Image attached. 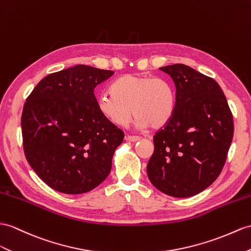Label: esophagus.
<instances>
[{
  "label": "esophagus",
  "mask_w": 251,
  "mask_h": 251,
  "mask_svg": "<svg viewBox=\"0 0 251 251\" xmlns=\"http://www.w3.org/2000/svg\"><path fill=\"white\" fill-rule=\"evenodd\" d=\"M140 137L139 136H134V135H126V142H137V140H139Z\"/></svg>",
  "instance_id": "34e87169"
}]
</instances>
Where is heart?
Listing matches in <instances>:
<instances>
[{
    "label": "heart",
    "instance_id": "heart-1",
    "mask_svg": "<svg viewBox=\"0 0 251 251\" xmlns=\"http://www.w3.org/2000/svg\"><path fill=\"white\" fill-rule=\"evenodd\" d=\"M98 98V109L118 126H126L133 112L139 127H161L172 119L176 108L173 84L166 78L153 75H126ZM133 108L132 109L131 107Z\"/></svg>",
    "mask_w": 251,
    "mask_h": 251
}]
</instances>
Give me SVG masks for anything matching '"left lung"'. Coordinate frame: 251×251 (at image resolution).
<instances>
[{
	"label": "left lung",
	"instance_id": "1",
	"mask_svg": "<svg viewBox=\"0 0 251 251\" xmlns=\"http://www.w3.org/2000/svg\"><path fill=\"white\" fill-rule=\"evenodd\" d=\"M160 69L174 79L176 108L153 136L147 174L164 194L191 197L221 175L233 138V116L214 78L183 64Z\"/></svg>",
	"mask_w": 251,
	"mask_h": 251
}]
</instances>
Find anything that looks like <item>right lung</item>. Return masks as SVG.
Here are the masks:
<instances>
[{
    "label": "right lung",
    "mask_w": 251,
    "mask_h": 251,
    "mask_svg": "<svg viewBox=\"0 0 251 251\" xmlns=\"http://www.w3.org/2000/svg\"><path fill=\"white\" fill-rule=\"evenodd\" d=\"M114 72L76 65L47 75L24 103L23 150L47 185L84 194L104 181L125 133L98 109L97 85Z\"/></svg>",
    "instance_id": "1"
}]
</instances>
